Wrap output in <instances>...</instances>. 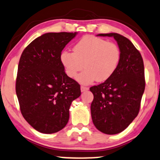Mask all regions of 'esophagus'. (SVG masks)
I'll return each instance as SVG.
<instances>
[{
    "label": "esophagus",
    "mask_w": 160,
    "mask_h": 160,
    "mask_svg": "<svg viewBox=\"0 0 160 160\" xmlns=\"http://www.w3.org/2000/svg\"><path fill=\"white\" fill-rule=\"evenodd\" d=\"M88 89H89V88H88V87H85V86H83V85L81 86V91L82 92L87 91H88Z\"/></svg>",
    "instance_id": "1"
}]
</instances>
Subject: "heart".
Instances as JSON below:
<instances>
[{
	"label": "heart",
	"instance_id": "obj_1",
	"mask_svg": "<svg viewBox=\"0 0 160 160\" xmlns=\"http://www.w3.org/2000/svg\"><path fill=\"white\" fill-rule=\"evenodd\" d=\"M120 60L121 50L115 43L94 36H84L73 46V52L63 51L61 54V63L69 78H76L85 68L78 77L82 83L107 80L116 70Z\"/></svg>",
	"mask_w": 160,
	"mask_h": 160
}]
</instances>
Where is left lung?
Returning <instances> with one entry per match:
<instances>
[{
  "instance_id": "8db88e82",
  "label": "left lung",
  "mask_w": 160,
  "mask_h": 160,
  "mask_svg": "<svg viewBox=\"0 0 160 160\" xmlns=\"http://www.w3.org/2000/svg\"><path fill=\"white\" fill-rule=\"evenodd\" d=\"M98 36L114 37L121 50V60L110 78L90 88L93 94L91 117L98 130L114 135L124 130L139 112L145 88L144 62L139 51L127 37L116 33Z\"/></svg>"
}]
</instances>
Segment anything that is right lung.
I'll list each match as a JSON object with an SVG mask.
<instances>
[{"instance_id": "add662e5", "label": "right lung", "mask_w": 160, "mask_h": 160, "mask_svg": "<svg viewBox=\"0 0 160 160\" xmlns=\"http://www.w3.org/2000/svg\"><path fill=\"white\" fill-rule=\"evenodd\" d=\"M75 33H47L24 48L18 67L16 91L26 121L39 132L51 134L68 123L69 107L81 95L80 84L65 73L62 50Z\"/></svg>"}]
</instances>
